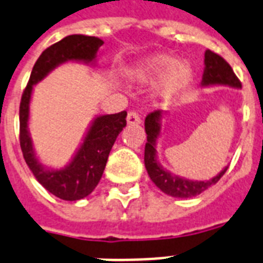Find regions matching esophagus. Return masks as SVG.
<instances>
[{
  "instance_id": "esophagus-1",
  "label": "esophagus",
  "mask_w": 263,
  "mask_h": 263,
  "mask_svg": "<svg viewBox=\"0 0 263 263\" xmlns=\"http://www.w3.org/2000/svg\"><path fill=\"white\" fill-rule=\"evenodd\" d=\"M127 123L129 125H139L142 123V120H140V117H139L138 113L129 112L127 116Z\"/></svg>"
}]
</instances>
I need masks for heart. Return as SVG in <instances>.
<instances>
[{"instance_id":"obj_1","label":"heart","mask_w":263,"mask_h":263,"mask_svg":"<svg viewBox=\"0 0 263 263\" xmlns=\"http://www.w3.org/2000/svg\"><path fill=\"white\" fill-rule=\"evenodd\" d=\"M128 77L136 83L158 81L155 91L162 100H168L181 91L193 77V70L186 62L166 54H155L138 61L128 70Z\"/></svg>"}]
</instances>
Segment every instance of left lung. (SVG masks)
Segmentation results:
<instances>
[{
    "label": "left lung",
    "mask_w": 263,
    "mask_h": 263,
    "mask_svg": "<svg viewBox=\"0 0 263 263\" xmlns=\"http://www.w3.org/2000/svg\"><path fill=\"white\" fill-rule=\"evenodd\" d=\"M201 86H230L242 89V85L232 71L231 66L228 65L220 55L215 54L211 50H206L204 54V72H202ZM166 115H167L166 110H155L150 113L144 120V129L147 134L144 166L151 181L165 194L177 198L194 197L220 180L224 173L227 172L228 166H226L219 174L208 181L187 180L185 177L177 176L163 167L158 159L157 143L158 139L162 135V125H163L162 123Z\"/></svg>",
    "instance_id": "8db88e82"
}]
</instances>
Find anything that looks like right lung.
<instances>
[{
	"label": "right lung",
	"mask_w": 263,
	"mask_h": 263,
	"mask_svg": "<svg viewBox=\"0 0 263 263\" xmlns=\"http://www.w3.org/2000/svg\"><path fill=\"white\" fill-rule=\"evenodd\" d=\"M102 44L104 42L96 36L70 35L48 47L36 61L21 97L20 146L25 162L46 191L66 201L81 200L95 191L101 180L112 146L127 125V112L96 116L71 159L63 167L55 168L43 165L33 147L28 127L32 93L35 85L67 62L97 65V52Z\"/></svg>",
	"instance_id": "obj_1"
}]
</instances>
